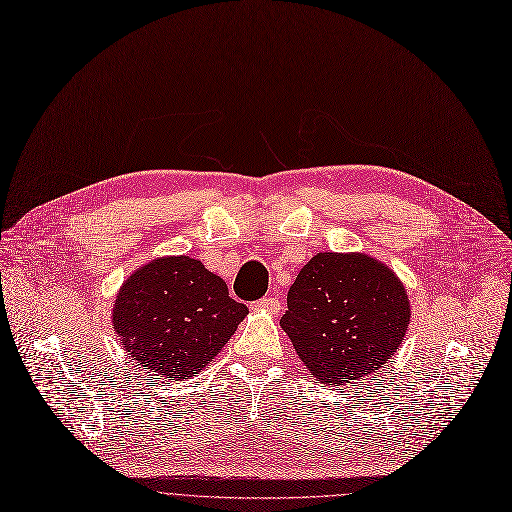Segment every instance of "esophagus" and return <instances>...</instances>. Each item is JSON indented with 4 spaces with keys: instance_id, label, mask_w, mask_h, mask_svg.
Wrapping results in <instances>:
<instances>
[{
    "instance_id": "esophagus-1",
    "label": "esophagus",
    "mask_w": 512,
    "mask_h": 512,
    "mask_svg": "<svg viewBox=\"0 0 512 512\" xmlns=\"http://www.w3.org/2000/svg\"><path fill=\"white\" fill-rule=\"evenodd\" d=\"M255 310H263V312H270V314H278L280 310V301L278 297H263L259 301H255Z\"/></svg>"
}]
</instances>
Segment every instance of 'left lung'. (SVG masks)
Wrapping results in <instances>:
<instances>
[{
    "mask_svg": "<svg viewBox=\"0 0 512 512\" xmlns=\"http://www.w3.org/2000/svg\"><path fill=\"white\" fill-rule=\"evenodd\" d=\"M280 327L316 382L380 369L403 344L411 304L403 280L365 253H316L287 295Z\"/></svg>",
    "mask_w": 512,
    "mask_h": 512,
    "instance_id": "left-lung-1",
    "label": "left lung"
}]
</instances>
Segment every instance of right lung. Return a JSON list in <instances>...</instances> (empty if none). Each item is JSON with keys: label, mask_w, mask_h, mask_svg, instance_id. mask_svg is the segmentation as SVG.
<instances>
[{"label": "right lung", "mask_w": 512, "mask_h": 512, "mask_svg": "<svg viewBox=\"0 0 512 512\" xmlns=\"http://www.w3.org/2000/svg\"><path fill=\"white\" fill-rule=\"evenodd\" d=\"M246 314L200 259L166 255L124 280L111 325L126 354L156 380H187L230 342Z\"/></svg>", "instance_id": "1"}]
</instances>
